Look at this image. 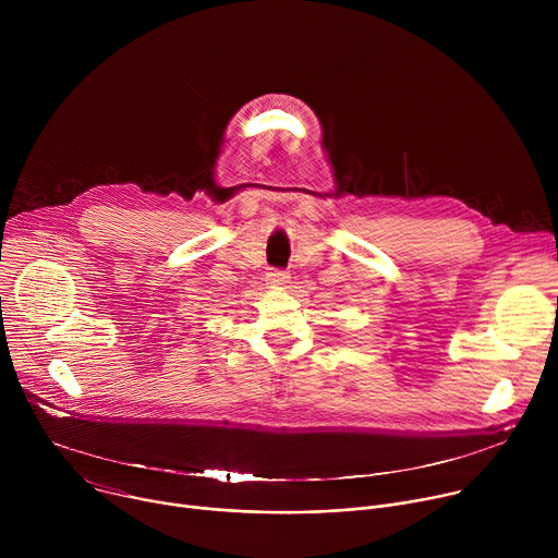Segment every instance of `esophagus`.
Wrapping results in <instances>:
<instances>
[{"label": "esophagus", "mask_w": 558, "mask_h": 558, "mask_svg": "<svg viewBox=\"0 0 558 558\" xmlns=\"http://www.w3.org/2000/svg\"><path fill=\"white\" fill-rule=\"evenodd\" d=\"M284 282H289V274H287L284 269H271V271H267V284L280 287V284H284Z\"/></svg>", "instance_id": "obj_1"}]
</instances>
